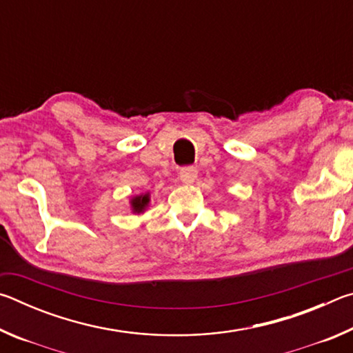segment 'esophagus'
Listing matches in <instances>:
<instances>
[{
	"mask_svg": "<svg viewBox=\"0 0 353 353\" xmlns=\"http://www.w3.org/2000/svg\"><path fill=\"white\" fill-rule=\"evenodd\" d=\"M179 176H181V181L185 183H193L196 181V177H198V170L194 168V166H183L179 171Z\"/></svg>",
	"mask_w": 353,
	"mask_h": 353,
	"instance_id": "esophagus-1",
	"label": "esophagus"
}]
</instances>
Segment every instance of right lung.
Here are the masks:
<instances>
[{"label": "right lung", "instance_id": "right-lung-1", "mask_svg": "<svg viewBox=\"0 0 353 353\" xmlns=\"http://www.w3.org/2000/svg\"><path fill=\"white\" fill-rule=\"evenodd\" d=\"M148 202H149V196H148V194H145V196H137V198H134V199H132V202H130V204H132L134 212H137V213H141V212L145 210V208H146Z\"/></svg>", "mask_w": 353, "mask_h": 353}]
</instances>
